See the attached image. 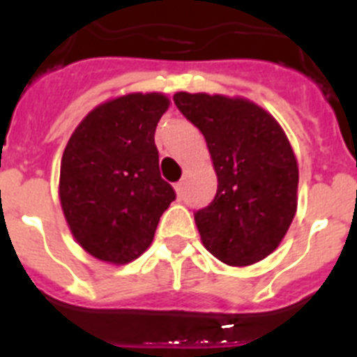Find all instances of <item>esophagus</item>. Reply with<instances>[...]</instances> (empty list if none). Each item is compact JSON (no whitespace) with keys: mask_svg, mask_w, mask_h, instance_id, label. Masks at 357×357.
I'll use <instances>...</instances> for the list:
<instances>
[{"mask_svg":"<svg viewBox=\"0 0 357 357\" xmlns=\"http://www.w3.org/2000/svg\"><path fill=\"white\" fill-rule=\"evenodd\" d=\"M175 191H176V195H178V198H182L184 197V182H176L175 184Z\"/></svg>","mask_w":357,"mask_h":357,"instance_id":"1","label":"esophagus"}]
</instances>
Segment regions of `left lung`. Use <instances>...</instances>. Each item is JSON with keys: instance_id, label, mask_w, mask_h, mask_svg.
Wrapping results in <instances>:
<instances>
[{"instance_id": "left-lung-1", "label": "left lung", "mask_w": 357, "mask_h": 357, "mask_svg": "<svg viewBox=\"0 0 357 357\" xmlns=\"http://www.w3.org/2000/svg\"><path fill=\"white\" fill-rule=\"evenodd\" d=\"M173 102L204 134L218 175L213 202L195 211L202 243L230 266L264 259L296 211L298 168L288 137L241 98L176 93Z\"/></svg>"}]
</instances>
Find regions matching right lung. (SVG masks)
<instances>
[{"instance_id":"add662e5","label":"right lung","mask_w":357,"mask_h":357,"mask_svg":"<svg viewBox=\"0 0 357 357\" xmlns=\"http://www.w3.org/2000/svg\"><path fill=\"white\" fill-rule=\"evenodd\" d=\"M169 100L127 94L96 107L73 132L61 164V204L84 250L114 264L150 247L176 198L159 172L155 128Z\"/></svg>"}]
</instances>
